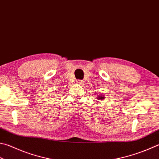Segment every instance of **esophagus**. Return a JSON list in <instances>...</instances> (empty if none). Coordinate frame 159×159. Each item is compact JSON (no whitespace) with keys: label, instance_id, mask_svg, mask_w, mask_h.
<instances>
[{"label":"esophagus","instance_id":"obj_1","mask_svg":"<svg viewBox=\"0 0 159 159\" xmlns=\"http://www.w3.org/2000/svg\"><path fill=\"white\" fill-rule=\"evenodd\" d=\"M77 84H79V85H83L84 84V82L82 80L77 81Z\"/></svg>","mask_w":159,"mask_h":159}]
</instances>
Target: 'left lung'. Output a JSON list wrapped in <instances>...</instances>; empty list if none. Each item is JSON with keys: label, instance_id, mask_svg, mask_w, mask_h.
<instances>
[{"label": "left lung", "instance_id": "8db88e82", "mask_svg": "<svg viewBox=\"0 0 159 159\" xmlns=\"http://www.w3.org/2000/svg\"><path fill=\"white\" fill-rule=\"evenodd\" d=\"M98 99H99V100H104V95H99V96H98Z\"/></svg>", "mask_w": 159, "mask_h": 159}]
</instances>
